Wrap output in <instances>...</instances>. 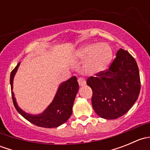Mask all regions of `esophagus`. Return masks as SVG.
Wrapping results in <instances>:
<instances>
[{"instance_id": "esophagus-1", "label": "esophagus", "mask_w": 150, "mask_h": 150, "mask_svg": "<svg viewBox=\"0 0 150 150\" xmlns=\"http://www.w3.org/2000/svg\"><path fill=\"white\" fill-rule=\"evenodd\" d=\"M78 83H79V86H83L86 85V81H85V79H83V78H78Z\"/></svg>"}]
</instances>
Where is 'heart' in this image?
Wrapping results in <instances>:
<instances>
[{
	"label": "heart",
	"mask_w": 150,
	"mask_h": 150,
	"mask_svg": "<svg viewBox=\"0 0 150 150\" xmlns=\"http://www.w3.org/2000/svg\"><path fill=\"white\" fill-rule=\"evenodd\" d=\"M75 57L79 59H85L83 71L89 75H96L105 70L112 58V51L107 43H89L78 48Z\"/></svg>",
	"instance_id": "1"
}]
</instances>
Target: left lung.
Listing matches in <instances>:
<instances>
[{
	"label": "left lung",
	"mask_w": 150,
	"mask_h": 150,
	"mask_svg": "<svg viewBox=\"0 0 150 150\" xmlns=\"http://www.w3.org/2000/svg\"><path fill=\"white\" fill-rule=\"evenodd\" d=\"M93 91L95 112L104 119L114 120L125 115L139 97L141 83L137 62L120 48L109 69L86 81Z\"/></svg>",
	"instance_id": "1"
}]
</instances>
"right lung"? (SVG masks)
Instances as JSON below:
<instances>
[{"mask_svg": "<svg viewBox=\"0 0 150 150\" xmlns=\"http://www.w3.org/2000/svg\"><path fill=\"white\" fill-rule=\"evenodd\" d=\"M20 62L12 70L10 75V84L11 88L12 99L13 105L18 112L29 122L43 128H57L64 123L72 112V106L77 93L79 90V85L75 76L62 83L59 86L54 99L48 107L40 114L32 115L25 112L18 106L13 92V82L16 72Z\"/></svg>", "mask_w": 150, "mask_h": 150, "instance_id": "add662e5", "label": "right lung"}]
</instances>
